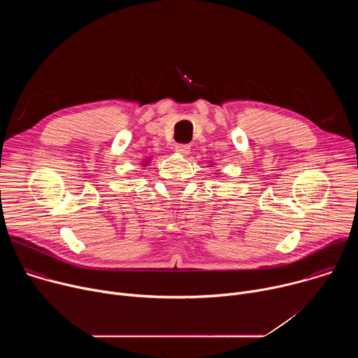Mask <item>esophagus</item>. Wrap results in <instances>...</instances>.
I'll return each mask as SVG.
<instances>
[{"label": "esophagus", "mask_w": 358, "mask_h": 358, "mask_svg": "<svg viewBox=\"0 0 358 358\" xmlns=\"http://www.w3.org/2000/svg\"><path fill=\"white\" fill-rule=\"evenodd\" d=\"M189 148H191L189 144H177V145H176V151L180 152V155H182V156H187V155H188Z\"/></svg>", "instance_id": "34e87169"}]
</instances>
